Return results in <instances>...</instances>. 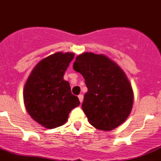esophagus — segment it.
Returning <instances> with one entry per match:
<instances>
[{"label":"esophagus","mask_w":161,"mask_h":161,"mask_svg":"<svg viewBox=\"0 0 161 161\" xmlns=\"http://www.w3.org/2000/svg\"><path fill=\"white\" fill-rule=\"evenodd\" d=\"M78 98H79V100L80 102L82 103L83 102V99H84V96L82 94H80L79 96H78Z\"/></svg>","instance_id":"1"}]
</instances>
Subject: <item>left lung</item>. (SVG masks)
<instances>
[{
  "label": "left lung",
  "mask_w": 161,
  "mask_h": 161,
  "mask_svg": "<svg viewBox=\"0 0 161 161\" xmlns=\"http://www.w3.org/2000/svg\"><path fill=\"white\" fill-rule=\"evenodd\" d=\"M73 69L83 76L88 92L82 109L94 127L111 130L125 122L132 110L134 92L122 69L103 54L84 53Z\"/></svg>",
  "instance_id": "1"
}]
</instances>
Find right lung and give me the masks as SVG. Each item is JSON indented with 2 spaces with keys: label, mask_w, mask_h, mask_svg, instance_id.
Returning a JSON list of instances; mask_svg holds the SVG:
<instances>
[{
  "label": "right lung",
  "mask_w": 161,
  "mask_h": 161,
  "mask_svg": "<svg viewBox=\"0 0 161 161\" xmlns=\"http://www.w3.org/2000/svg\"><path fill=\"white\" fill-rule=\"evenodd\" d=\"M73 53L58 52L36 65L24 88V101L31 117L47 129L66 122L72 109L80 105L72 94L69 83L63 78Z\"/></svg>",
  "instance_id": "1"
}]
</instances>
